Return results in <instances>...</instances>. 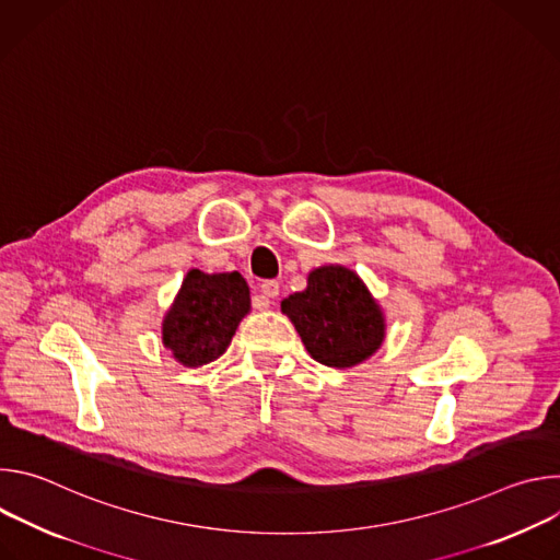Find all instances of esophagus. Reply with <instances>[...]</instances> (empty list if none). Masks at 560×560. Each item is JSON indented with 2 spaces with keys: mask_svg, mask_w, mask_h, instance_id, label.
Segmentation results:
<instances>
[{
  "mask_svg": "<svg viewBox=\"0 0 560 560\" xmlns=\"http://www.w3.org/2000/svg\"><path fill=\"white\" fill-rule=\"evenodd\" d=\"M261 294L268 299V303H272L279 296V281H264Z\"/></svg>",
  "mask_w": 560,
  "mask_h": 560,
  "instance_id": "1",
  "label": "esophagus"
}]
</instances>
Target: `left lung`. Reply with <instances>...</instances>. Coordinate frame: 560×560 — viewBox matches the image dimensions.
Returning a JSON list of instances; mask_svg holds the SVG:
<instances>
[{
  "label": "left lung",
  "mask_w": 560,
  "mask_h": 560,
  "mask_svg": "<svg viewBox=\"0 0 560 560\" xmlns=\"http://www.w3.org/2000/svg\"><path fill=\"white\" fill-rule=\"evenodd\" d=\"M310 357L328 368H352L370 359L385 339V316L359 279L343 266H322L307 288L281 301Z\"/></svg>",
  "instance_id": "obj_1"
}]
</instances>
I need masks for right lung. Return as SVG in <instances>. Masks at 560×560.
I'll list each match as a JSON object with an SVG mask.
<instances>
[{"label": "right lung", "mask_w": 560, "mask_h": 560, "mask_svg": "<svg viewBox=\"0 0 560 560\" xmlns=\"http://www.w3.org/2000/svg\"><path fill=\"white\" fill-rule=\"evenodd\" d=\"M250 312V288L238 272L190 270L164 316L162 341L186 368L219 359Z\"/></svg>", "instance_id": "right-lung-1"}]
</instances>
